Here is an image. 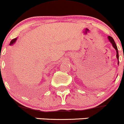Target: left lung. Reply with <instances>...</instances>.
<instances>
[{"instance_id":"obj_1","label":"left lung","mask_w":124,"mask_h":124,"mask_svg":"<svg viewBox=\"0 0 124 124\" xmlns=\"http://www.w3.org/2000/svg\"><path fill=\"white\" fill-rule=\"evenodd\" d=\"M108 40L110 41V42L111 43L113 47L115 49V50H116V58H117V61H118V62H117V64H118V65H119V54H118V49H117V46H116V43H115V41H114L113 39L111 37L108 36Z\"/></svg>"}]
</instances>
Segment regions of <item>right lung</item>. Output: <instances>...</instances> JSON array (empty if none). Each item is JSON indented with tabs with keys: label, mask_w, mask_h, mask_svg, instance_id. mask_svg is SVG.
<instances>
[{
	"label": "right lung",
	"mask_w": 124,
	"mask_h": 124,
	"mask_svg": "<svg viewBox=\"0 0 124 124\" xmlns=\"http://www.w3.org/2000/svg\"><path fill=\"white\" fill-rule=\"evenodd\" d=\"M16 40H17V38L13 39V40H12L11 41H10V43H9V45H13V44L15 43V42H16Z\"/></svg>",
	"instance_id": "1"
}]
</instances>
